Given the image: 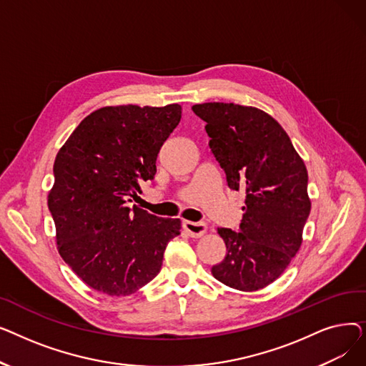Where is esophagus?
<instances>
[{
	"label": "esophagus",
	"mask_w": 366,
	"mask_h": 366,
	"mask_svg": "<svg viewBox=\"0 0 366 366\" xmlns=\"http://www.w3.org/2000/svg\"><path fill=\"white\" fill-rule=\"evenodd\" d=\"M184 229L185 232L191 236V237H202L206 229H207V225L204 222H193V221H184Z\"/></svg>",
	"instance_id": "1"
}]
</instances>
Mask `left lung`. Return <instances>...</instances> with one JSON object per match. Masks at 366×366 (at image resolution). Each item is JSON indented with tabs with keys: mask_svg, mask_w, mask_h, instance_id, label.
Listing matches in <instances>:
<instances>
[{
	"mask_svg": "<svg viewBox=\"0 0 366 366\" xmlns=\"http://www.w3.org/2000/svg\"><path fill=\"white\" fill-rule=\"evenodd\" d=\"M193 111L206 122L209 147L228 187L246 191L239 232L218 228L227 255L212 274L237 291L262 290L286 270L302 243L312 209L305 164L283 127L258 108L206 102Z\"/></svg>",
	"mask_w": 366,
	"mask_h": 366,
	"instance_id": "left-lung-1",
	"label": "left lung"
}]
</instances>
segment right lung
Wrapping results in <instances>:
<instances>
[{
    "instance_id": "add662e5",
    "label": "right lung",
    "mask_w": 366,
    "mask_h": 366,
    "mask_svg": "<svg viewBox=\"0 0 366 366\" xmlns=\"http://www.w3.org/2000/svg\"><path fill=\"white\" fill-rule=\"evenodd\" d=\"M178 104L93 111L54 160L49 209L64 261L92 290L126 297L162 268L181 221L127 207L139 182L156 175L157 154L181 120Z\"/></svg>"
}]
</instances>
